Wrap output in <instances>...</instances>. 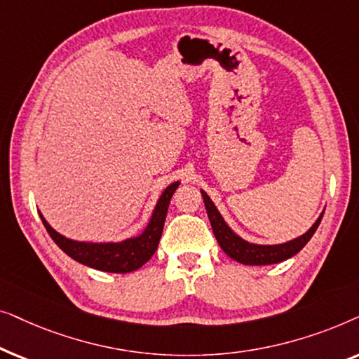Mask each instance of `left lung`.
<instances>
[{"mask_svg": "<svg viewBox=\"0 0 359 359\" xmlns=\"http://www.w3.org/2000/svg\"><path fill=\"white\" fill-rule=\"evenodd\" d=\"M201 193H203L205 210H208L210 225H212L214 235L215 238H217L220 248H222L230 258L235 259V262L242 264H252V266L274 264L294 257V255L299 253L304 247H306V243L312 238V235L316 233L318 224H320V220L323 217V214H320V217L316 220V224H313L306 233L301 235L299 238L291 240V242L281 245H255L245 242L243 238L235 235L232 230H230L229 225L225 224L222 215L219 214L217 208H215L209 196L205 194L204 191H201Z\"/></svg>", "mask_w": 359, "mask_h": 359, "instance_id": "1", "label": "left lung"}]
</instances>
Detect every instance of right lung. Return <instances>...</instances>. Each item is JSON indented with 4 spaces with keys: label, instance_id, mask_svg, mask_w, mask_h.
<instances>
[{
    "label": "right lung",
    "instance_id": "1",
    "mask_svg": "<svg viewBox=\"0 0 359 359\" xmlns=\"http://www.w3.org/2000/svg\"><path fill=\"white\" fill-rule=\"evenodd\" d=\"M180 183L170 184L160 196L158 204L151 214V219L144 233L135 238L124 240L121 243H86V242H75L63 235L57 233L47 220L42 217L43 227L47 229L53 242L65 252L68 257L75 259V262L86 264V266L100 269V271L107 273H130L139 269L142 264H145L149 259L154 257L158 247V242L163 232V225L168 212V205L171 196L178 188Z\"/></svg>",
    "mask_w": 359,
    "mask_h": 359
}]
</instances>
